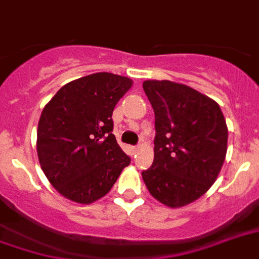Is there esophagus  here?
I'll list each match as a JSON object with an SVG mask.
<instances>
[{"instance_id":"esophagus-1","label":"esophagus","mask_w":259,"mask_h":259,"mask_svg":"<svg viewBox=\"0 0 259 259\" xmlns=\"http://www.w3.org/2000/svg\"><path fill=\"white\" fill-rule=\"evenodd\" d=\"M130 151H132V154H136L137 151H138V146H132V148H130Z\"/></svg>"}]
</instances>
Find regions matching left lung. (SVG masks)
Listing matches in <instances>:
<instances>
[{
	"label": "left lung",
	"instance_id": "8db88e82",
	"mask_svg": "<svg viewBox=\"0 0 259 259\" xmlns=\"http://www.w3.org/2000/svg\"><path fill=\"white\" fill-rule=\"evenodd\" d=\"M155 117L154 161L142 171L155 199L180 207L198 199L217 180L228 150L220 105L182 83L145 81Z\"/></svg>",
	"mask_w": 259,
	"mask_h": 259
}]
</instances>
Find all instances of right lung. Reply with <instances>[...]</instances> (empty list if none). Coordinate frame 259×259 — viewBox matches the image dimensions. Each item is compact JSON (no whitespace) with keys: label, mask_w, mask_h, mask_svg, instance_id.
<instances>
[{"label":"right lung","mask_w":259,"mask_h":259,"mask_svg":"<svg viewBox=\"0 0 259 259\" xmlns=\"http://www.w3.org/2000/svg\"><path fill=\"white\" fill-rule=\"evenodd\" d=\"M133 81L96 73L62 86L42 110L37 153L58 193L78 203L108 194L130 163L113 134V110Z\"/></svg>","instance_id":"right-lung-1"}]
</instances>
